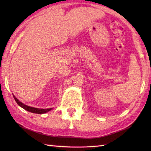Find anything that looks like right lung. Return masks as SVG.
<instances>
[{
	"instance_id": "obj_1",
	"label": "right lung",
	"mask_w": 151,
	"mask_h": 151,
	"mask_svg": "<svg viewBox=\"0 0 151 151\" xmlns=\"http://www.w3.org/2000/svg\"><path fill=\"white\" fill-rule=\"evenodd\" d=\"M14 98L15 99V101L17 102V104L19 106L22 107V108H24V110H26L28 111L32 112V113L34 114H45L46 112L49 111L50 110H52V108H47V109H40V108H33V107H30L28 106H27L24 104L23 103H22L21 102L19 101L18 99L16 98L15 96L14 95Z\"/></svg>"
}]
</instances>
